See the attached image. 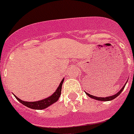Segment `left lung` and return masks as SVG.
I'll return each mask as SVG.
<instances>
[{
	"instance_id": "8db88e82",
	"label": "left lung",
	"mask_w": 134,
	"mask_h": 134,
	"mask_svg": "<svg viewBox=\"0 0 134 134\" xmlns=\"http://www.w3.org/2000/svg\"><path fill=\"white\" fill-rule=\"evenodd\" d=\"M127 83V82H126ZM126 83L125 84V85L122 87L121 90L119 91V92H118L117 93H116V94H114V95L113 96H108V97H105V98H103V97H96V96H94L93 95H91V94H90V93H87V92H85V93L87 94V95L89 96V97L92 98L93 99H95V100H100V101H109V100H114V99L116 98L117 96H118L120 95V93H121L122 91H123L124 88H125V87L126 85Z\"/></svg>"
}]
</instances>
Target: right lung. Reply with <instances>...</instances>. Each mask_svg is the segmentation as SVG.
I'll return each mask as SVG.
<instances>
[{
  "mask_svg": "<svg viewBox=\"0 0 134 134\" xmlns=\"http://www.w3.org/2000/svg\"><path fill=\"white\" fill-rule=\"evenodd\" d=\"M64 82V78L62 80V81L60 83L59 86L58 87L57 90H56V92H54L52 96H49L48 98L41 100L35 101V102H26V101L22 100L21 99L18 98L16 96L14 95L17 100H18L20 103H22L23 105L27 107L30 109H44L48 107L49 106L52 105V104H54V103H56V101H58V98H59L61 94V90H62V85ZM14 94V93H13Z\"/></svg>",
  "mask_w": 134,
  "mask_h": 134,
  "instance_id": "obj_1",
  "label": "right lung"
}]
</instances>
